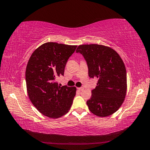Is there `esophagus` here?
<instances>
[{
	"label": "esophagus",
	"mask_w": 150,
	"mask_h": 150,
	"mask_svg": "<svg viewBox=\"0 0 150 150\" xmlns=\"http://www.w3.org/2000/svg\"><path fill=\"white\" fill-rule=\"evenodd\" d=\"M77 89L79 90V91H82V90H84V88H82V87H80V88H78Z\"/></svg>",
	"instance_id": "obj_1"
}]
</instances>
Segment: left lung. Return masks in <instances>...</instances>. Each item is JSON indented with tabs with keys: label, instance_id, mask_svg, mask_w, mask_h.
<instances>
[{
	"label": "left lung",
	"instance_id": "obj_1",
	"mask_svg": "<svg viewBox=\"0 0 150 150\" xmlns=\"http://www.w3.org/2000/svg\"><path fill=\"white\" fill-rule=\"evenodd\" d=\"M76 52L84 56L90 78L98 83L86 102L90 111L100 117L116 112L124 101L127 90V75L124 63L112 48L100 45L78 46Z\"/></svg>",
	"mask_w": 150,
	"mask_h": 150
}]
</instances>
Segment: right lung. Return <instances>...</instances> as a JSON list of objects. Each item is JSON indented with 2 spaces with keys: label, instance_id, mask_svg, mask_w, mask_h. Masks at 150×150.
<instances>
[{
  "label": "right lung",
  "instance_id": "1",
  "mask_svg": "<svg viewBox=\"0 0 150 150\" xmlns=\"http://www.w3.org/2000/svg\"><path fill=\"white\" fill-rule=\"evenodd\" d=\"M77 46L46 42L32 54L26 69L27 92L41 114L58 118L69 111L76 87L60 86L56 78L64 76L65 66Z\"/></svg>",
  "mask_w": 150,
  "mask_h": 150
}]
</instances>
